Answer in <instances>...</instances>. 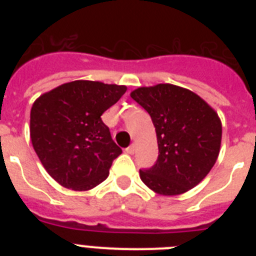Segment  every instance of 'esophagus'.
<instances>
[{
  "label": "esophagus",
  "instance_id": "obj_1",
  "mask_svg": "<svg viewBox=\"0 0 256 256\" xmlns=\"http://www.w3.org/2000/svg\"><path fill=\"white\" fill-rule=\"evenodd\" d=\"M126 152L130 154V155H133V154L136 152V146H134V144H130V148H126Z\"/></svg>",
  "mask_w": 256,
  "mask_h": 256
}]
</instances>
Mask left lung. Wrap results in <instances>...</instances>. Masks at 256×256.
I'll list each match as a JSON object with an SVG mask.
<instances>
[{
  "label": "left lung",
  "instance_id": "left-lung-1",
  "mask_svg": "<svg viewBox=\"0 0 256 256\" xmlns=\"http://www.w3.org/2000/svg\"><path fill=\"white\" fill-rule=\"evenodd\" d=\"M130 97L150 114L159 158L140 178L162 196H178L198 186L218 159L222 122L195 92L170 83L138 87Z\"/></svg>",
  "mask_w": 256,
  "mask_h": 256
}]
</instances>
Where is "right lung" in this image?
<instances>
[{
	"label": "right lung",
	"instance_id": "add662e5",
	"mask_svg": "<svg viewBox=\"0 0 256 256\" xmlns=\"http://www.w3.org/2000/svg\"><path fill=\"white\" fill-rule=\"evenodd\" d=\"M126 86L74 80L40 94L30 110V140L58 184L88 191L108 178L122 148L101 115L126 94Z\"/></svg>",
	"mask_w": 256,
	"mask_h": 256
}]
</instances>
